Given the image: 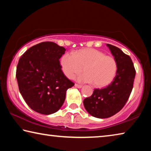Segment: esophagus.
<instances>
[{
  "label": "esophagus",
  "instance_id": "34e87169",
  "mask_svg": "<svg viewBox=\"0 0 151 151\" xmlns=\"http://www.w3.org/2000/svg\"><path fill=\"white\" fill-rule=\"evenodd\" d=\"M75 86L76 88H82V85H78V84H75Z\"/></svg>",
  "mask_w": 151,
  "mask_h": 151
}]
</instances>
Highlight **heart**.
Wrapping results in <instances>:
<instances>
[{"label": "heart", "mask_w": 151, "mask_h": 151, "mask_svg": "<svg viewBox=\"0 0 151 151\" xmlns=\"http://www.w3.org/2000/svg\"><path fill=\"white\" fill-rule=\"evenodd\" d=\"M60 67L66 77L72 79L83 70L78 77L83 83H94L96 87H104L111 83L116 75L117 63L111 56L94 48H85L65 53L61 57Z\"/></svg>", "instance_id": "b5f03b06"}]
</instances>
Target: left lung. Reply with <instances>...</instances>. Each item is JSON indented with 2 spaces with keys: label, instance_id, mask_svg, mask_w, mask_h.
I'll return each mask as SVG.
<instances>
[{
  "label": "left lung",
  "instance_id": "8db88e82",
  "mask_svg": "<svg viewBox=\"0 0 151 151\" xmlns=\"http://www.w3.org/2000/svg\"><path fill=\"white\" fill-rule=\"evenodd\" d=\"M106 46L117 63L115 77L106 88L94 89L93 94L83 101L86 111L99 119L109 118L123 108L131 93L136 74L129 55L115 46Z\"/></svg>",
  "mask_w": 151,
  "mask_h": 151
}]
</instances>
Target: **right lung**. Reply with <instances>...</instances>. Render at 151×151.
Returning <instances> with one entry per match:
<instances>
[{
	"label": "right lung",
	"instance_id": "obj_1",
	"mask_svg": "<svg viewBox=\"0 0 151 151\" xmlns=\"http://www.w3.org/2000/svg\"><path fill=\"white\" fill-rule=\"evenodd\" d=\"M65 50L55 42H43L29 48L19 60V91L30 108L40 114L58 111L67 89L75 85L61 70L59 59Z\"/></svg>",
	"mask_w": 151,
	"mask_h": 151
}]
</instances>
